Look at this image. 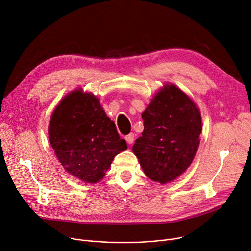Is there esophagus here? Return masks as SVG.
Listing matches in <instances>:
<instances>
[{
    "label": "esophagus",
    "instance_id": "esophagus-1",
    "mask_svg": "<svg viewBox=\"0 0 251 251\" xmlns=\"http://www.w3.org/2000/svg\"><path fill=\"white\" fill-rule=\"evenodd\" d=\"M125 140L127 141L128 144H133V142H134V140H135L134 134H133V133H130L129 135H127L126 137H125Z\"/></svg>",
    "mask_w": 251,
    "mask_h": 251
}]
</instances>
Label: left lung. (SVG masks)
<instances>
[{
    "mask_svg": "<svg viewBox=\"0 0 251 251\" xmlns=\"http://www.w3.org/2000/svg\"><path fill=\"white\" fill-rule=\"evenodd\" d=\"M144 131L132 149L144 173L168 183L183 173L196 154L202 123L192 100L174 85H166L142 113Z\"/></svg>",
    "mask_w": 251,
    "mask_h": 251,
    "instance_id": "1",
    "label": "left lung"
}]
</instances>
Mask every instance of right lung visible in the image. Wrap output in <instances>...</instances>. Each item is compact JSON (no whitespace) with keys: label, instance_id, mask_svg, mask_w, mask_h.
Returning a JSON list of instances; mask_svg holds the SVG:
<instances>
[{"label":"right lung","instance_id":"right-lung-1","mask_svg":"<svg viewBox=\"0 0 251 251\" xmlns=\"http://www.w3.org/2000/svg\"><path fill=\"white\" fill-rule=\"evenodd\" d=\"M49 140L65 170L87 183L101 180L114 157L127 149L99 100L79 90L67 95L55 109Z\"/></svg>","mask_w":251,"mask_h":251}]
</instances>
